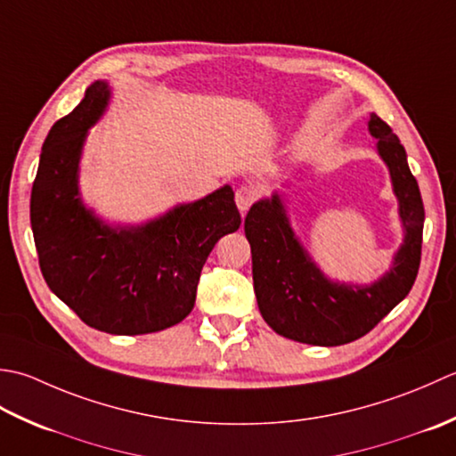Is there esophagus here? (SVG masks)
<instances>
[{"mask_svg": "<svg viewBox=\"0 0 456 456\" xmlns=\"http://www.w3.org/2000/svg\"><path fill=\"white\" fill-rule=\"evenodd\" d=\"M256 197H257V192L252 187H240L236 191V207H238V210L241 212V215H246V212L249 210V207H252V204H254Z\"/></svg>", "mask_w": 456, "mask_h": 456, "instance_id": "1", "label": "esophagus"}]
</instances>
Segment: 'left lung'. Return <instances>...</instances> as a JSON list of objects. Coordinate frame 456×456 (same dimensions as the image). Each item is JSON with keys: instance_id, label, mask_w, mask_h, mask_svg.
I'll list each match as a JSON object with an SVG mask.
<instances>
[{"instance_id": "8db88e82", "label": "left lung", "mask_w": 456, "mask_h": 456, "mask_svg": "<svg viewBox=\"0 0 456 456\" xmlns=\"http://www.w3.org/2000/svg\"><path fill=\"white\" fill-rule=\"evenodd\" d=\"M376 153L384 161L397 199L403 240L392 264L370 283L332 280L314 262L291 226L289 183L249 208L244 230L252 248L254 291L259 313L277 334L303 345L338 346L364 337L402 303L419 272L425 210L407 153L397 135L376 114L368 119Z\"/></svg>"}]
</instances>
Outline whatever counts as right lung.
Listing matches in <instances>:
<instances>
[{
	"label": "right lung",
	"mask_w": 456,
	"mask_h": 456,
	"mask_svg": "<svg viewBox=\"0 0 456 456\" xmlns=\"http://www.w3.org/2000/svg\"><path fill=\"white\" fill-rule=\"evenodd\" d=\"M110 102L108 82H92L51 127L31 191V228L49 289L88 327L134 337L189 317L204 262L241 218L230 184L137 224L110 222L88 207L80 159Z\"/></svg>",
	"instance_id": "1"
}]
</instances>
